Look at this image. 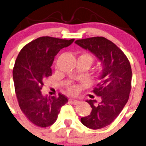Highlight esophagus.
I'll return each mask as SVG.
<instances>
[{
  "label": "esophagus",
  "mask_w": 146,
  "mask_h": 146,
  "mask_svg": "<svg viewBox=\"0 0 146 146\" xmlns=\"http://www.w3.org/2000/svg\"><path fill=\"white\" fill-rule=\"evenodd\" d=\"M69 102H70L71 104H73V105H76V104H79L80 101H78V100H76V99H69Z\"/></svg>",
  "instance_id": "1"
}]
</instances>
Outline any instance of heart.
Instances as JSON below:
<instances>
[{"label":"heart","mask_w":146,"mask_h":146,"mask_svg":"<svg viewBox=\"0 0 146 146\" xmlns=\"http://www.w3.org/2000/svg\"><path fill=\"white\" fill-rule=\"evenodd\" d=\"M80 56L81 57H83L84 59H87V60H88L90 63H92V57L91 55H90L89 54L85 53ZM68 91L70 94H76L78 91V87L76 85L70 86L68 88Z\"/></svg>","instance_id":"1"}]
</instances>
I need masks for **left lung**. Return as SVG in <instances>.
I'll return each instance as SVG.
<instances>
[{
  "instance_id": "1",
  "label": "left lung",
  "mask_w": 146,
  "mask_h": 146,
  "mask_svg": "<svg viewBox=\"0 0 146 146\" xmlns=\"http://www.w3.org/2000/svg\"><path fill=\"white\" fill-rule=\"evenodd\" d=\"M75 43L94 54L101 68L99 82L93 90L101 101L96 104V100H86L92 110L89 115L81 118V122L92 129L104 128L114 121L128 101L132 78L131 65L123 52L104 37L78 40Z\"/></svg>"
}]
</instances>
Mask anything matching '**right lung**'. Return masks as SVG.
<instances>
[{
    "label": "right lung",
    "instance_id": "right-lung-1",
    "mask_svg": "<svg viewBox=\"0 0 146 146\" xmlns=\"http://www.w3.org/2000/svg\"><path fill=\"white\" fill-rule=\"evenodd\" d=\"M74 40L40 37L24 46L17 58L12 76L19 106L29 120L38 127L53 125L60 108L68 102L64 95L50 97L43 96L40 90L43 81L52 76L54 56Z\"/></svg>",
    "mask_w": 146,
    "mask_h": 146
}]
</instances>
